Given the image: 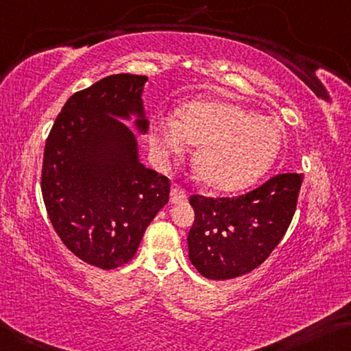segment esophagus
<instances>
[{
	"mask_svg": "<svg viewBox=\"0 0 351 351\" xmlns=\"http://www.w3.org/2000/svg\"><path fill=\"white\" fill-rule=\"evenodd\" d=\"M186 199V191L183 190L180 186H174L171 190V202L172 204H179L182 201H185Z\"/></svg>",
	"mask_w": 351,
	"mask_h": 351,
	"instance_id": "obj_1",
	"label": "esophagus"
}]
</instances>
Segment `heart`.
Returning a JSON list of instances; mask_svg holds the SVG:
<instances>
[{
  "mask_svg": "<svg viewBox=\"0 0 351 351\" xmlns=\"http://www.w3.org/2000/svg\"><path fill=\"white\" fill-rule=\"evenodd\" d=\"M197 144L194 169L207 186L241 190L265 174L276 160L282 132L276 121L228 101H193L179 108L174 121L157 117L150 127V147L166 161Z\"/></svg>",
  "mask_w": 351,
  "mask_h": 351,
  "instance_id": "heart-1",
  "label": "heart"
}]
</instances>
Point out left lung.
<instances>
[{
  "mask_svg": "<svg viewBox=\"0 0 351 351\" xmlns=\"http://www.w3.org/2000/svg\"><path fill=\"white\" fill-rule=\"evenodd\" d=\"M301 182L298 172H285L237 197L193 194L188 256L194 268L204 278L224 281L265 262L292 223Z\"/></svg>",
  "mask_w": 351,
  "mask_h": 351,
  "instance_id": "1",
  "label": "left lung"
}]
</instances>
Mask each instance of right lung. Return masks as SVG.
Listing matches in <instances>:
<instances>
[{
    "mask_svg": "<svg viewBox=\"0 0 351 351\" xmlns=\"http://www.w3.org/2000/svg\"><path fill=\"white\" fill-rule=\"evenodd\" d=\"M144 75H110L75 93L48 134L42 196L59 239L78 258L101 269L136 254L147 226L169 201V179L139 163Z\"/></svg>",
    "mask_w": 351,
    "mask_h": 351,
    "instance_id": "right-lung-1",
    "label": "right lung"
}]
</instances>
